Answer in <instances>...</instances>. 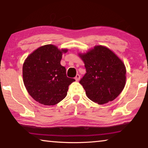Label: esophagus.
I'll return each mask as SVG.
<instances>
[{"label": "esophagus", "mask_w": 148, "mask_h": 148, "mask_svg": "<svg viewBox=\"0 0 148 148\" xmlns=\"http://www.w3.org/2000/svg\"><path fill=\"white\" fill-rule=\"evenodd\" d=\"M80 75H79V74H76V77H75V80H76V81H78L79 80H80Z\"/></svg>", "instance_id": "esophagus-1"}]
</instances>
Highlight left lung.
Instances as JSON below:
<instances>
[{
	"mask_svg": "<svg viewBox=\"0 0 148 148\" xmlns=\"http://www.w3.org/2000/svg\"><path fill=\"white\" fill-rule=\"evenodd\" d=\"M78 56L86 70L80 84L88 99L99 105L115 99L126 83V68L122 60L103 45H96Z\"/></svg>",
	"mask_w": 148,
	"mask_h": 148,
	"instance_id": "left-lung-1",
	"label": "left lung"
}]
</instances>
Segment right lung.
<instances>
[{
	"label": "right lung",
	"instance_id": "obj_1",
	"mask_svg": "<svg viewBox=\"0 0 148 148\" xmlns=\"http://www.w3.org/2000/svg\"><path fill=\"white\" fill-rule=\"evenodd\" d=\"M68 49L56 45L41 46L27 56L23 65L25 86L35 101L44 105H55L67 95L68 86L74 82L68 78L60 61Z\"/></svg>",
	"mask_w": 148,
	"mask_h": 148
}]
</instances>
